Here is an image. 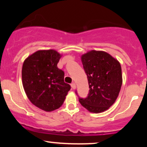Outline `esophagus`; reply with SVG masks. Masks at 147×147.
<instances>
[{"label": "esophagus", "mask_w": 147, "mask_h": 147, "mask_svg": "<svg viewBox=\"0 0 147 147\" xmlns=\"http://www.w3.org/2000/svg\"><path fill=\"white\" fill-rule=\"evenodd\" d=\"M71 87H72V88H73V89H75L76 88V84H75V83H72L71 84Z\"/></svg>", "instance_id": "obj_1"}]
</instances>
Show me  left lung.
Wrapping results in <instances>:
<instances>
[{"label": "left lung", "instance_id": "left-lung-1", "mask_svg": "<svg viewBox=\"0 0 147 147\" xmlns=\"http://www.w3.org/2000/svg\"><path fill=\"white\" fill-rule=\"evenodd\" d=\"M82 61L90 90L86 98L79 97V102L91 113L107 110L115 102L122 86L120 63L109 54L95 50L82 55Z\"/></svg>", "mask_w": 147, "mask_h": 147}]
</instances>
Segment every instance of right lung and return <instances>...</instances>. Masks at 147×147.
I'll list each match as a JSON object with an SVG mask.
<instances>
[{"instance_id": "obj_1", "label": "right lung", "mask_w": 147, "mask_h": 147, "mask_svg": "<svg viewBox=\"0 0 147 147\" xmlns=\"http://www.w3.org/2000/svg\"><path fill=\"white\" fill-rule=\"evenodd\" d=\"M60 54L54 50H38L25 60L22 81L28 99L45 111H52L63 104L70 90L64 82V72L58 68Z\"/></svg>"}]
</instances>
